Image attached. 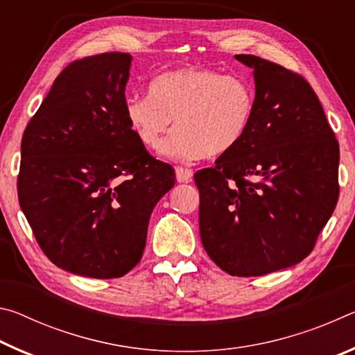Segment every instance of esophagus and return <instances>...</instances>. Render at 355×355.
<instances>
[{
    "mask_svg": "<svg viewBox=\"0 0 355 355\" xmlns=\"http://www.w3.org/2000/svg\"><path fill=\"white\" fill-rule=\"evenodd\" d=\"M175 177L178 183H189L192 182V171L186 167H175Z\"/></svg>",
    "mask_w": 355,
    "mask_h": 355,
    "instance_id": "1",
    "label": "esophagus"
}]
</instances>
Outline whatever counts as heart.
<instances>
[{
    "label": "heart",
    "mask_w": 355,
    "mask_h": 355,
    "mask_svg": "<svg viewBox=\"0 0 355 355\" xmlns=\"http://www.w3.org/2000/svg\"><path fill=\"white\" fill-rule=\"evenodd\" d=\"M255 92L239 76L205 67H183L153 78L147 97L125 101V117L144 147L155 148L175 131L161 153L172 159L225 155L248 135Z\"/></svg>",
    "instance_id": "b5f03b06"
}]
</instances>
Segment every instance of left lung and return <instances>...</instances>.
<instances>
[{
	"label": "left lung",
	"instance_id": "obj_1",
	"mask_svg": "<svg viewBox=\"0 0 355 355\" xmlns=\"http://www.w3.org/2000/svg\"><path fill=\"white\" fill-rule=\"evenodd\" d=\"M254 69L255 112L238 147L197 171L200 238L238 277L294 266L313 250L338 202L340 147L299 73L236 55Z\"/></svg>",
	"mask_w": 355,
	"mask_h": 355
}]
</instances>
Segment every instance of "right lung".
Segmentation results:
<instances>
[{
    "instance_id": "1",
    "label": "right lung",
    "mask_w": 355,
    "mask_h": 355,
    "mask_svg": "<svg viewBox=\"0 0 355 355\" xmlns=\"http://www.w3.org/2000/svg\"><path fill=\"white\" fill-rule=\"evenodd\" d=\"M131 59L69 64L21 139V211L50 261L84 277L117 279L141 261L150 214L175 184L125 117Z\"/></svg>"
}]
</instances>
